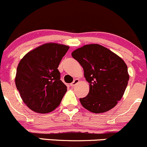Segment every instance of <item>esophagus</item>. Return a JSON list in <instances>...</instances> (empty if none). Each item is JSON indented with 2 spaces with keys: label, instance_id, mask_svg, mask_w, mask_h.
<instances>
[{
  "label": "esophagus",
  "instance_id": "1",
  "mask_svg": "<svg viewBox=\"0 0 147 147\" xmlns=\"http://www.w3.org/2000/svg\"><path fill=\"white\" fill-rule=\"evenodd\" d=\"M79 79H76L74 81V82H72V83L71 84H70V86H71V87H74V86H75L76 84H79Z\"/></svg>",
  "mask_w": 147,
  "mask_h": 147
}]
</instances>
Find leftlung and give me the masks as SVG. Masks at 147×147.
<instances>
[{"mask_svg":"<svg viewBox=\"0 0 147 147\" xmlns=\"http://www.w3.org/2000/svg\"><path fill=\"white\" fill-rule=\"evenodd\" d=\"M71 55L82 66L89 84L88 95L79 99L82 105L94 113L113 108L123 97L129 80L125 61L99 44L85 45Z\"/></svg>","mask_w":147,"mask_h":147,"instance_id":"1","label":"left lung"}]
</instances>
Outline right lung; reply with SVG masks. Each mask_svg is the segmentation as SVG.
Instances as JSON below:
<instances>
[{
    "label": "right lung",
    "mask_w": 147,
    "mask_h": 147,
    "mask_svg": "<svg viewBox=\"0 0 147 147\" xmlns=\"http://www.w3.org/2000/svg\"><path fill=\"white\" fill-rule=\"evenodd\" d=\"M69 46L45 43L28 52L16 69L15 84L24 104L37 113H47L59 106L67 86L58 68Z\"/></svg>",
    "instance_id": "add662e5"
}]
</instances>
